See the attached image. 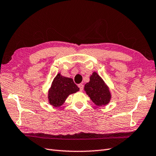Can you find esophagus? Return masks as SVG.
Instances as JSON below:
<instances>
[{
	"label": "esophagus",
	"instance_id": "esophagus-1",
	"mask_svg": "<svg viewBox=\"0 0 156 156\" xmlns=\"http://www.w3.org/2000/svg\"><path fill=\"white\" fill-rule=\"evenodd\" d=\"M78 87H79V89H80V91H82L83 89V85L82 83H80L78 85Z\"/></svg>",
	"mask_w": 156,
	"mask_h": 156
}]
</instances>
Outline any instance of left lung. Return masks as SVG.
I'll return each instance as SVG.
<instances>
[{
  "mask_svg": "<svg viewBox=\"0 0 156 156\" xmlns=\"http://www.w3.org/2000/svg\"><path fill=\"white\" fill-rule=\"evenodd\" d=\"M86 93L98 106L105 105L110 101L111 94L103 79L94 72L90 77V81L85 85Z\"/></svg>",
  "mask_w": 156,
  "mask_h": 156,
  "instance_id": "1",
  "label": "left lung"
}]
</instances>
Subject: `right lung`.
I'll return each instance as SVG.
<instances>
[{
  "instance_id": "right-lung-1",
  "label": "right lung",
  "mask_w": 156,
  "mask_h": 156,
  "mask_svg": "<svg viewBox=\"0 0 156 156\" xmlns=\"http://www.w3.org/2000/svg\"><path fill=\"white\" fill-rule=\"evenodd\" d=\"M79 90L71 78L65 77L58 73L53 81L49 91V103L55 107H59L63 104L67 97Z\"/></svg>"
}]
</instances>
